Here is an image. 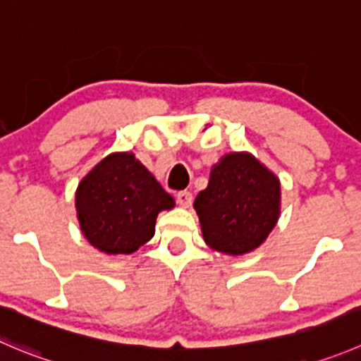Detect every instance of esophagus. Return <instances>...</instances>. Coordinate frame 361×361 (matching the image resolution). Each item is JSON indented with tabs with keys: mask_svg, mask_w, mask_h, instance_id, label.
I'll return each instance as SVG.
<instances>
[{
	"mask_svg": "<svg viewBox=\"0 0 361 361\" xmlns=\"http://www.w3.org/2000/svg\"><path fill=\"white\" fill-rule=\"evenodd\" d=\"M176 201H178V204L181 206V208H188V206L192 204V194H190V192H188V190L178 192Z\"/></svg>",
	"mask_w": 361,
	"mask_h": 361,
	"instance_id": "obj_1",
	"label": "esophagus"
}]
</instances>
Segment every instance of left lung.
Listing matches in <instances>:
<instances>
[{"mask_svg":"<svg viewBox=\"0 0 361 361\" xmlns=\"http://www.w3.org/2000/svg\"><path fill=\"white\" fill-rule=\"evenodd\" d=\"M194 208L209 248L241 255L268 238L281 215V181L254 155L227 153L212 167Z\"/></svg>","mask_w":361,"mask_h":361,"instance_id":"8db88e82","label":"left lung"}]
</instances>
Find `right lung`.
I'll list each match as a JSON object with an SVG mask.
<instances>
[{
    "label": "right lung",
    "instance_id": "obj_1",
    "mask_svg": "<svg viewBox=\"0 0 361 361\" xmlns=\"http://www.w3.org/2000/svg\"><path fill=\"white\" fill-rule=\"evenodd\" d=\"M174 199L134 153H111L80 180L75 192L79 226L106 254H132L155 234L157 216Z\"/></svg>",
    "mask_w": 361,
    "mask_h": 361
}]
</instances>
